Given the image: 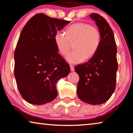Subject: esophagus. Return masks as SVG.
<instances>
[{
	"instance_id": "obj_1",
	"label": "esophagus",
	"mask_w": 133,
	"mask_h": 133,
	"mask_svg": "<svg viewBox=\"0 0 133 133\" xmlns=\"http://www.w3.org/2000/svg\"><path fill=\"white\" fill-rule=\"evenodd\" d=\"M70 70L71 71H75V67H74L73 65H70Z\"/></svg>"
}]
</instances>
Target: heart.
Wrapping results in <instances>:
<instances>
[{"instance_id":"obj_1","label":"heart","mask_w":133,"mask_h":133,"mask_svg":"<svg viewBox=\"0 0 133 133\" xmlns=\"http://www.w3.org/2000/svg\"><path fill=\"white\" fill-rule=\"evenodd\" d=\"M76 42L75 50L69 52L66 57L67 62L77 64L87 57H90L97 50L100 43V34L97 29L85 23H76L70 26L66 34L58 31L55 36V42L58 51L66 55L69 50L70 41Z\"/></svg>"}]
</instances>
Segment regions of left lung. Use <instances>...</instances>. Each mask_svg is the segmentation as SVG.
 <instances>
[{"instance_id":"obj_1","label":"left lung","mask_w":133,"mask_h":133,"mask_svg":"<svg viewBox=\"0 0 133 133\" xmlns=\"http://www.w3.org/2000/svg\"><path fill=\"white\" fill-rule=\"evenodd\" d=\"M96 22L100 34V43L88 62L75 67L80 80L77 93L81 100L93 105L103 104L109 100L116 88L118 69L114 35L109 24L97 13L90 15Z\"/></svg>"}]
</instances>
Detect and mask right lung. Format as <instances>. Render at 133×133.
Segmentation results:
<instances>
[{"label":"right lung","instance_id":"obj_1","mask_svg":"<svg viewBox=\"0 0 133 133\" xmlns=\"http://www.w3.org/2000/svg\"><path fill=\"white\" fill-rule=\"evenodd\" d=\"M70 21L35 15L22 29L15 51V76L24 100L32 104L50 102L56 83L69 75V64L58 53L55 36Z\"/></svg>","mask_w":133,"mask_h":133}]
</instances>
